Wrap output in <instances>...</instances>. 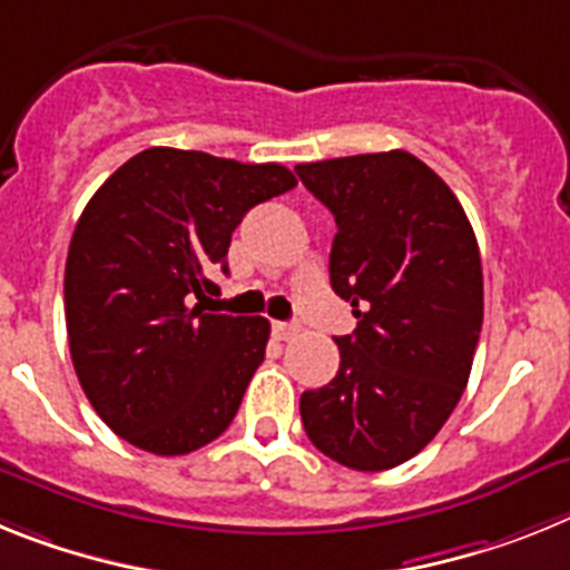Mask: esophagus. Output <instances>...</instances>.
<instances>
[{
  "label": "esophagus",
  "instance_id": "1",
  "mask_svg": "<svg viewBox=\"0 0 570 570\" xmlns=\"http://www.w3.org/2000/svg\"><path fill=\"white\" fill-rule=\"evenodd\" d=\"M272 333H275V338L289 341L298 335V324H289V321H275V324H272Z\"/></svg>",
  "mask_w": 570,
  "mask_h": 570
}]
</instances>
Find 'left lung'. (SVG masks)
I'll return each instance as SVG.
<instances>
[{
    "label": "left lung",
    "instance_id": "left-lung-1",
    "mask_svg": "<svg viewBox=\"0 0 570 570\" xmlns=\"http://www.w3.org/2000/svg\"><path fill=\"white\" fill-rule=\"evenodd\" d=\"M295 171L333 212L330 284L358 318L335 338V379L301 395V422L344 468H395L468 387L484 315L476 235L448 183L402 148Z\"/></svg>",
    "mask_w": 570,
    "mask_h": 570
}]
</instances>
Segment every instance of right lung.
I'll use <instances>...</instances> for the list:
<instances>
[{
	"label": "right lung",
	"instance_id": "right-lung-1",
	"mask_svg": "<svg viewBox=\"0 0 570 570\" xmlns=\"http://www.w3.org/2000/svg\"><path fill=\"white\" fill-rule=\"evenodd\" d=\"M295 183L278 163L155 146L88 200L66 261L68 346L91 407L126 442L183 456L232 424L269 321L203 301L246 212Z\"/></svg>",
	"mask_w": 570,
	"mask_h": 570
}]
</instances>
